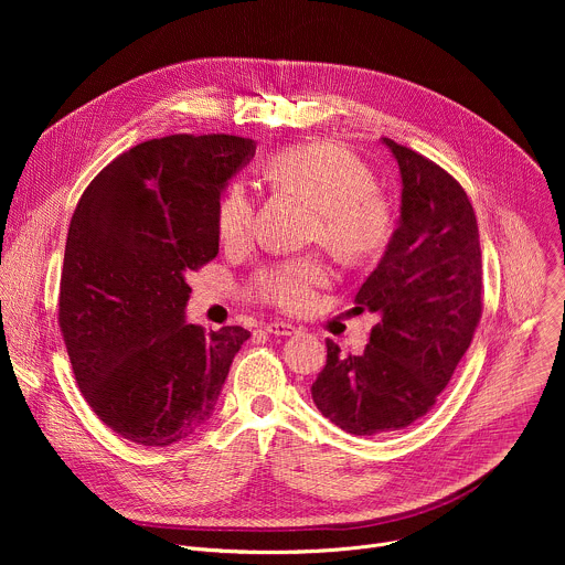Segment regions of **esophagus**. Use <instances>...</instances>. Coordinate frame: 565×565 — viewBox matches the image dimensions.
I'll use <instances>...</instances> for the list:
<instances>
[{
    "instance_id": "obj_1",
    "label": "esophagus",
    "mask_w": 565,
    "mask_h": 565,
    "mask_svg": "<svg viewBox=\"0 0 565 565\" xmlns=\"http://www.w3.org/2000/svg\"><path fill=\"white\" fill-rule=\"evenodd\" d=\"M270 335H295L297 329L292 324H288V321H268V324L264 327Z\"/></svg>"
}]
</instances>
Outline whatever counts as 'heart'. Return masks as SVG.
Wrapping results in <instances>:
<instances>
[{
	"instance_id": "heart-1",
	"label": "heart",
	"mask_w": 565,
	"mask_h": 565,
	"mask_svg": "<svg viewBox=\"0 0 565 565\" xmlns=\"http://www.w3.org/2000/svg\"><path fill=\"white\" fill-rule=\"evenodd\" d=\"M264 177L273 190L312 201L310 238L321 241L347 264H364L386 248L395 225L393 203L344 145L312 140L284 147L266 160ZM214 227L227 250L253 244L257 203L241 183H230L218 196ZM329 284L331 268L324 257L301 255L262 266L250 277L246 295L284 312H306Z\"/></svg>"
}]
</instances>
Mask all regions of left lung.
Listing matches in <instances>:
<instances>
[{"label":"left lung","instance_id":"obj_1","mask_svg":"<svg viewBox=\"0 0 565 565\" xmlns=\"http://www.w3.org/2000/svg\"><path fill=\"white\" fill-rule=\"evenodd\" d=\"M402 177L399 223L355 308L380 319L364 353L327 340L310 386L321 416L355 436L405 429L449 384L482 315V262L462 185L427 156L382 138Z\"/></svg>","mask_w":565,"mask_h":565}]
</instances>
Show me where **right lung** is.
<instances>
[{
    "instance_id": "obj_1",
    "label": "right lung",
    "mask_w": 565,
    "mask_h": 565,
    "mask_svg": "<svg viewBox=\"0 0 565 565\" xmlns=\"http://www.w3.org/2000/svg\"><path fill=\"white\" fill-rule=\"evenodd\" d=\"M255 142L145 140L89 183L68 223L57 324L75 382L118 436L168 447L212 416L250 331L185 324V277L218 253L216 201Z\"/></svg>"
}]
</instances>
